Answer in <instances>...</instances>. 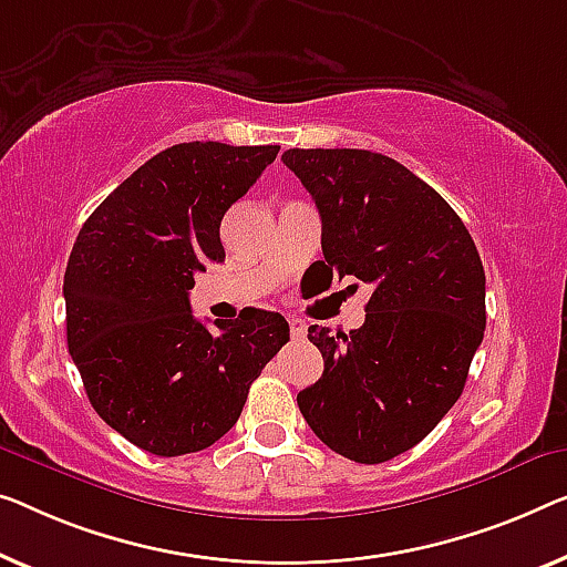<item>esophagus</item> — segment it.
Returning a JSON list of instances; mask_svg holds the SVG:
<instances>
[{"label":"esophagus","instance_id":"obj_1","mask_svg":"<svg viewBox=\"0 0 567 567\" xmlns=\"http://www.w3.org/2000/svg\"><path fill=\"white\" fill-rule=\"evenodd\" d=\"M287 323H290V333H292V338H302V336H306V331H308L306 320H300V318H290V320H287Z\"/></svg>","mask_w":567,"mask_h":567}]
</instances>
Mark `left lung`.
<instances>
[{"mask_svg": "<svg viewBox=\"0 0 567 567\" xmlns=\"http://www.w3.org/2000/svg\"><path fill=\"white\" fill-rule=\"evenodd\" d=\"M282 159L318 206L328 285L357 277L371 287L357 331L308 328L323 377L298 408L343 458L392 461L463 392L486 328L484 265L458 214L396 159L298 147Z\"/></svg>", "mask_w": 567, "mask_h": 567, "instance_id": "obj_1", "label": "left lung"}]
</instances>
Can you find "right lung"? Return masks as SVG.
<instances>
[{"label":"right lung","mask_w":567,"mask_h":567,"mask_svg":"<svg viewBox=\"0 0 567 567\" xmlns=\"http://www.w3.org/2000/svg\"><path fill=\"white\" fill-rule=\"evenodd\" d=\"M277 145L183 142L109 193L68 257L65 336L99 417L173 458L214 445L290 341L280 312L247 308L210 331L188 290L224 261L221 218L275 163Z\"/></svg>","instance_id":"obj_1"}]
</instances>
